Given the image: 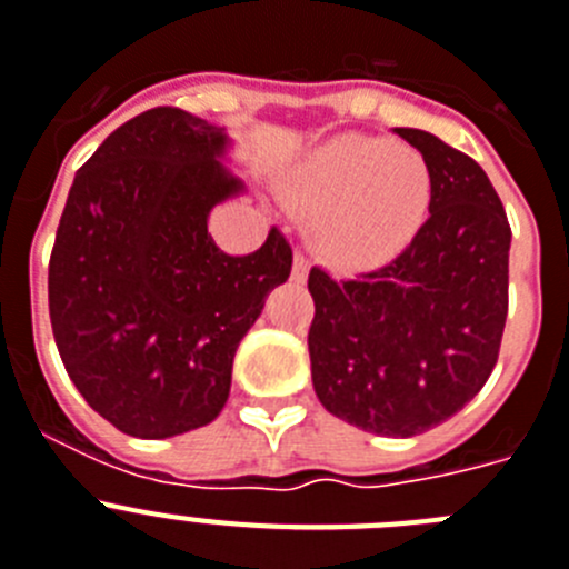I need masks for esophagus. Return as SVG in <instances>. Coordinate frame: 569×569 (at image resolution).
I'll list each match as a JSON object with an SVG mask.
<instances>
[{
  "label": "esophagus",
  "mask_w": 569,
  "mask_h": 569,
  "mask_svg": "<svg viewBox=\"0 0 569 569\" xmlns=\"http://www.w3.org/2000/svg\"><path fill=\"white\" fill-rule=\"evenodd\" d=\"M306 278H309V260H306L300 251H295V266H291V280L295 283H306Z\"/></svg>",
  "instance_id": "esophagus-1"
}]
</instances>
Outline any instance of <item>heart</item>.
Masks as SVG:
<instances>
[{
  "label": "heart",
  "mask_w": 569,
  "mask_h": 569,
  "mask_svg": "<svg viewBox=\"0 0 569 569\" xmlns=\"http://www.w3.org/2000/svg\"><path fill=\"white\" fill-rule=\"evenodd\" d=\"M286 194L315 217V246L329 263L372 269L401 254L423 226L432 171L412 146L340 134L306 157Z\"/></svg>",
  "instance_id": "obj_1"
}]
</instances>
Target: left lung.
<instances>
[{"mask_svg": "<svg viewBox=\"0 0 569 569\" xmlns=\"http://www.w3.org/2000/svg\"><path fill=\"white\" fill-rule=\"evenodd\" d=\"M395 131L432 171L427 223L380 269L352 280L309 271V358L315 392L335 418L412 438L467 407L496 367L512 231L472 157L429 131Z\"/></svg>", "mask_w": 569, "mask_h": 569, "instance_id": "1", "label": "left lung"}]
</instances>
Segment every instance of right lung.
<instances>
[{
  "label": "right lung",
  "mask_w": 569,
  "mask_h": 569,
  "mask_svg": "<svg viewBox=\"0 0 569 569\" xmlns=\"http://www.w3.org/2000/svg\"><path fill=\"white\" fill-rule=\"evenodd\" d=\"M223 128L180 108L128 120L79 168L48 266L59 358L93 412L134 438L206 427L229 401L243 335L291 271L271 226L246 257L209 211L243 191Z\"/></svg>",
  "instance_id": "add662e5"
}]
</instances>
